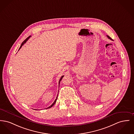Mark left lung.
<instances>
[{
  "mask_svg": "<svg viewBox=\"0 0 134 134\" xmlns=\"http://www.w3.org/2000/svg\"><path fill=\"white\" fill-rule=\"evenodd\" d=\"M107 37L109 38V39H110V40H112V38H110V37H109L108 35H107Z\"/></svg>",
  "mask_w": 134,
  "mask_h": 134,
  "instance_id": "left-lung-1",
  "label": "left lung"
}]
</instances>
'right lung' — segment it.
<instances>
[{"instance_id":"right-lung-1","label":"right lung","mask_w":134,"mask_h":134,"mask_svg":"<svg viewBox=\"0 0 134 134\" xmlns=\"http://www.w3.org/2000/svg\"><path fill=\"white\" fill-rule=\"evenodd\" d=\"M30 37H31V35H30V36H29V37H27V38L26 40H24V41H23V42L22 43V44H21V45L20 47V48H19V50H20V48L22 47V46H23V44H24V43H25L26 42V41H27L28 40H29V38ZM63 77H64V76H62L61 77V78L60 79V80H59V85H60V81H61L62 79H63ZM57 97H58V96L57 97V98H56V99H55V101L54 102V103H53V104H52V105H51L50 106H49L48 107H47V109H48V108H51V107H52V106H53V105H54L55 104V103L56 102V101H57Z\"/></svg>"}]
</instances>
